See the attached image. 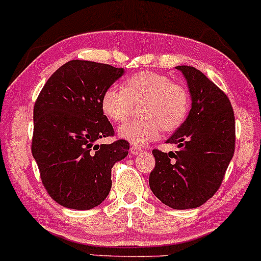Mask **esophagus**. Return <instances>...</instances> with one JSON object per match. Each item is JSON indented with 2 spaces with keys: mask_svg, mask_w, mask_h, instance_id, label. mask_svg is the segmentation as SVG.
<instances>
[{
  "mask_svg": "<svg viewBox=\"0 0 261 261\" xmlns=\"http://www.w3.org/2000/svg\"><path fill=\"white\" fill-rule=\"evenodd\" d=\"M129 152H130L133 155H136V154H139V153H142V152H143V150H142V148H139V147L132 146L130 149H129Z\"/></svg>",
  "mask_w": 261,
  "mask_h": 261,
  "instance_id": "1",
  "label": "esophagus"
}]
</instances>
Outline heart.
<instances>
[{
  "label": "heart",
  "instance_id": "obj_1",
  "mask_svg": "<svg viewBox=\"0 0 261 261\" xmlns=\"http://www.w3.org/2000/svg\"><path fill=\"white\" fill-rule=\"evenodd\" d=\"M134 106H141V119L120 125L118 134L134 146H144L157 139L162 129L171 133L184 124L191 98L189 90L171 77L142 71L128 77L123 89L109 87L100 99L101 111L114 123L125 122Z\"/></svg>",
  "mask_w": 261,
  "mask_h": 261
}]
</instances>
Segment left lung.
<instances>
[{"label":"left lung","mask_w":261,"mask_h":261,"mask_svg":"<svg viewBox=\"0 0 261 261\" xmlns=\"http://www.w3.org/2000/svg\"><path fill=\"white\" fill-rule=\"evenodd\" d=\"M187 80L191 111L167 143L178 149H153L149 187L174 210L196 208L216 193L235 150V115L226 94L193 66H177Z\"/></svg>","instance_id":"1"}]
</instances>
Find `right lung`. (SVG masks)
<instances>
[{"mask_svg": "<svg viewBox=\"0 0 261 261\" xmlns=\"http://www.w3.org/2000/svg\"><path fill=\"white\" fill-rule=\"evenodd\" d=\"M124 74L123 68L71 60L49 77L34 107L31 152L53 200L74 210L100 205L112 189V168L127 157L129 143L114 136L100 107L103 93Z\"/></svg>", "mask_w": 261, "mask_h": 261, "instance_id": "add662e5", "label": "right lung"}]
</instances>
